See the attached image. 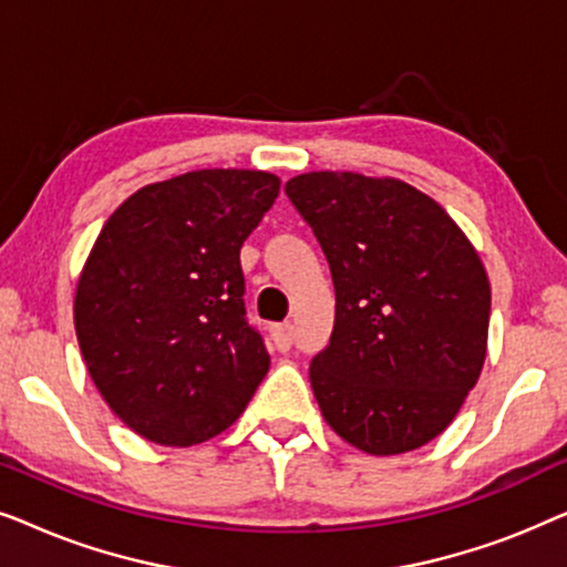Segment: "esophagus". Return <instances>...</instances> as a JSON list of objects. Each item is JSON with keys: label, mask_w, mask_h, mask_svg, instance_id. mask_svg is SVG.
I'll return each mask as SVG.
<instances>
[{"label": "esophagus", "mask_w": 567, "mask_h": 567, "mask_svg": "<svg viewBox=\"0 0 567 567\" xmlns=\"http://www.w3.org/2000/svg\"><path fill=\"white\" fill-rule=\"evenodd\" d=\"M270 338H274L278 351H289V348L293 346V324L291 322L276 324V328L270 330Z\"/></svg>", "instance_id": "esophagus-1"}]
</instances>
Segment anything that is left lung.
Returning a JSON list of instances; mask_svg holds the SVG:
<instances>
[{"label":"left lung","mask_w":567,"mask_h":567,"mask_svg":"<svg viewBox=\"0 0 567 567\" xmlns=\"http://www.w3.org/2000/svg\"><path fill=\"white\" fill-rule=\"evenodd\" d=\"M286 196L336 286L330 343L309 363L324 421L367 454L429 444L483 371L491 284L475 247L436 200L394 177L307 173Z\"/></svg>","instance_id":"8db88e82"}]
</instances>
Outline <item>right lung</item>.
I'll list each match as a JSON object with an SVG mask.
<instances>
[{
  "label": "right lung",
  "instance_id": "obj_1",
  "mask_svg": "<svg viewBox=\"0 0 567 567\" xmlns=\"http://www.w3.org/2000/svg\"><path fill=\"white\" fill-rule=\"evenodd\" d=\"M278 188L260 169H196L136 190L105 221L76 284L74 328L92 382L138 436L200 444L268 374L239 250Z\"/></svg>",
  "mask_w": 567,
  "mask_h": 567
}]
</instances>
